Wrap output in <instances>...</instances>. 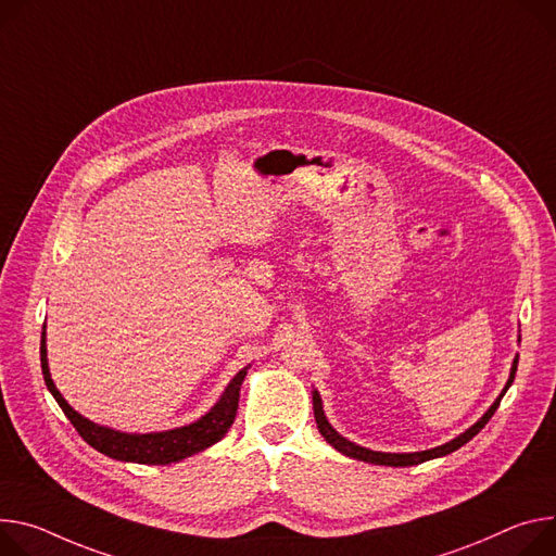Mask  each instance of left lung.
Listing matches in <instances>:
<instances>
[{"label": "left lung", "mask_w": 556, "mask_h": 556, "mask_svg": "<svg viewBox=\"0 0 556 556\" xmlns=\"http://www.w3.org/2000/svg\"><path fill=\"white\" fill-rule=\"evenodd\" d=\"M517 364H519V355H517L515 362H513V368H510V377H508L506 388L501 390V394L496 396V401L488 408V413H485L475 426H470L466 432H462L459 437H454L452 441H447V443H443V445H437V447H432V450H421V452H377V450H368V447H362V445H357V443L348 441L345 437H341V434L328 424L326 413H324V406H321V396H319L317 390H313L315 421H317V428H319L321 437H324L334 450H339L341 454H345V457H350V459H359V462L375 464V466H394V468L417 466V464H424V462H430V459H437V457H445V454H450V452H454V450H459L464 443H468L475 434L481 432V428H483V426L492 419V415L496 413L503 394H506L508 388L513 386L515 372H517Z\"/></svg>", "instance_id": "8db88e82"}]
</instances>
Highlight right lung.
Segmentation results:
<instances>
[{
  "instance_id": "1",
  "label": "right lung",
  "mask_w": 556,
  "mask_h": 556,
  "mask_svg": "<svg viewBox=\"0 0 556 556\" xmlns=\"http://www.w3.org/2000/svg\"><path fill=\"white\" fill-rule=\"evenodd\" d=\"M39 355H41V372L46 388L50 394L55 396L60 403V408L64 415L71 419L75 430L81 434V439L99 450L102 454L117 462H132V464H148V466H168L175 462H181L186 457H192V454L211 447L213 443L222 441L228 432V428L235 421L237 406H239V390L241 381L248 372V366L239 370L219 401L215 406L190 426H181L175 430H164V432H148V434H128L119 432L106 426H99L81 417L77 410L68 406V401L62 396V392L55 388L53 379H50L48 370V352H46V324L41 330V345H39Z\"/></svg>"
}]
</instances>
